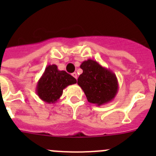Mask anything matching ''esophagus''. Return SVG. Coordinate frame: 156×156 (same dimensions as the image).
Here are the masks:
<instances>
[{"label": "esophagus", "instance_id": "34e87169", "mask_svg": "<svg viewBox=\"0 0 156 156\" xmlns=\"http://www.w3.org/2000/svg\"><path fill=\"white\" fill-rule=\"evenodd\" d=\"M72 76L75 78V79L77 80V77H78V76H77V73H72Z\"/></svg>", "mask_w": 156, "mask_h": 156}]
</instances>
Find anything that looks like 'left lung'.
Here are the masks:
<instances>
[{
	"instance_id": "8db88e82",
	"label": "left lung",
	"mask_w": 156,
	"mask_h": 156,
	"mask_svg": "<svg viewBox=\"0 0 156 156\" xmlns=\"http://www.w3.org/2000/svg\"><path fill=\"white\" fill-rule=\"evenodd\" d=\"M83 73L77 80L90 103L98 106L110 102L119 90L118 80L109 69L103 67L93 59H87L80 65Z\"/></svg>"
}]
</instances>
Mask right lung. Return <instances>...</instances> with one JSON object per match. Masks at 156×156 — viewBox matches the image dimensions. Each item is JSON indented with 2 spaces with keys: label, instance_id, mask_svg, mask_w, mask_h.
I'll return each instance as SVG.
<instances>
[{
  "label": "right lung",
  "instance_id": "obj_1",
  "mask_svg": "<svg viewBox=\"0 0 156 156\" xmlns=\"http://www.w3.org/2000/svg\"><path fill=\"white\" fill-rule=\"evenodd\" d=\"M76 83V80L73 76L64 70H59L56 65H48L37 82L36 93L43 101L55 104L65 88Z\"/></svg>",
  "mask_w": 156,
  "mask_h": 156
}]
</instances>
